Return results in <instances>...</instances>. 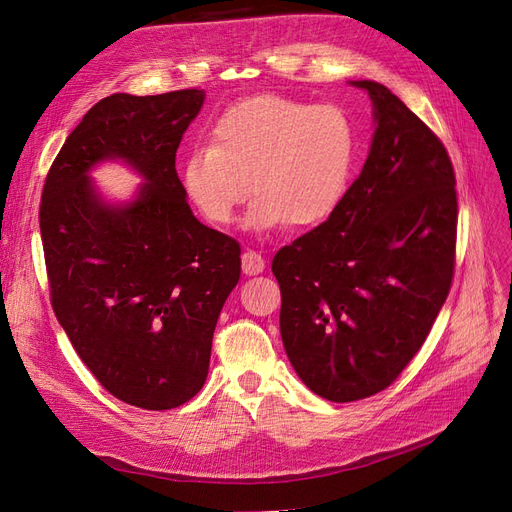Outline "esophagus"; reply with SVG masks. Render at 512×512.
<instances>
[{
  "instance_id": "1",
  "label": "esophagus",
  "mask_w": 512,
  "mask_h": 512,
  "mask_svg": "<svg viewBox=\"0 0 512 512\" xmlns=\"http://www.w3.org/2000/svg\"><path fill=\"white\" fill-rule=\"evenodd\" d=\"M241 269L245 275H258L264 269V258L258 252L245 250L241 256Z\"/></svg>"
}]
</instances>
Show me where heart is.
<instances>
[{
  "instance_id": "heart-1",
  "label": "heart",
  "mask_w": 512,
  "mask_h": 512,
  "mask_svg": "<svg viewBox=\"0 0 512 512\" xmlns=\"http://www.w3.org/2000/svg\"><path fill=\"white\" fill-rule=\"evenodd\" d=\"M354 158L356 133L337 105L252 95L228 105L209 144L186 156L182 186L211 224H231L252 188L250 231L309 228L343 201Z\"/></svg>"
}]
</instances>
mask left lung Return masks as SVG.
Listing matches in <instances>:
<instances>
[{
  "instance_id": "left-lung-1",
  "label": "left lung",
  "mask_w": 512,
  "mask_h": 512,
  "mask_svg": "<svg viewBox=\"0 0 512 512\" xmlns=\"http://www.w3.org/2000/svg\"><path fill=\"white\" fill-rule=\"evenodd\" d=\"M373 103L368 158L334 214L273 258L279 330L317 396L385 390L443 309L455 262V173L440 139L387 86L351 80Z\"/></svg>"
}]
</instances>
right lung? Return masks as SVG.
<instances>
[{
  "instance_id": "right-lung-1",
  "label": "right lung",
  "mask_w": 512,
  "mask_h": 512,
  "mask_svg": "<svg viewBox=\"0 0 512 512\" xmlns=\"http://www.w3.org/2000/svg\"><path fill=\"white\" fill-rule=\"evenodd\" d=\"M203 101L197 88L101 99L65 139L42 192L57 320L105 390L148 411L201 390L216 322L241 275L239 243L192 216L175 171ZM103 162L143 178L131 200L98 190L90 171Z\"/></svg>"
}]
</instances>
